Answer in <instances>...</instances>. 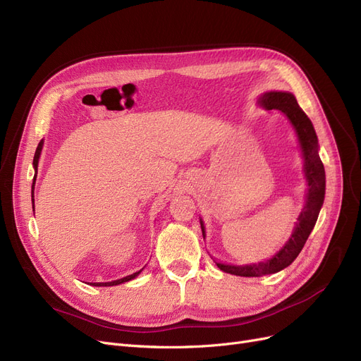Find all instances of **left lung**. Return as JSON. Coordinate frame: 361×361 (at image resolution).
Listing matches in <instances>:
<instances>
[{"label":"left lung","instance_id":"1","mask_svg":"<svg viewBox=\"0 0 361 361\" xmlns=\"http://www.w3.org/2000/svg\"><path fill=\"white\" fill-rule=\"evenodd\" d=\"M258 104L271 111H280L285 114L292 123L295 134L300 142L302 158H304V174L307 178L308 190L305 196V207L302 208L295 228L292 231V236L286 242V245L281 247L273 258L267 261H261L258 264H247V265H233V264H223L215 261L216 267L226 273L234 276H243V277H259L265 274H273L280 270L286 269L290 265L295 258L300 255L302 250L310 233L312 231L317 221L319 212L322 209L323 200H324V189H326V176H324V166L319 156V140L312 127L311 121L304 114L302 109L298 104L293 94L285 91H270L264 92L258 99ZM202 234L205 238V226L200 219Z\"/></svg>","mask_w":361,"mask_h":361}]
</instances>
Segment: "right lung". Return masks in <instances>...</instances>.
Masks as SVG:
<instances>
[{
  "label": "right lung",
  "instance_id": "obj_1",
  "mask_svg": "<svg viewBox=\"0 0 361 361\" xmlns=\"http://www.w3.org/2000/svg\"><path fill=\"white\" fill-rule=\"evenodd\" d=\"M42 145H44V142L41 140L39 142V145H38V147H37V150H35V156H34V169H35V176H34V183H32V202H34V189H35V180H37V172H38V161H39V156H41V150H42ZM143 271V269L142 270H138V271H135V273H133V274H130V276H125V277H122V279H118V280H114V281H106V283H90L91 286H116V285H121V283H125V281H130V280H133V279H135L140 273Z\"/></svg>",
  "mask_w": 361,
  "mask_h": 361
}]
</instances>
